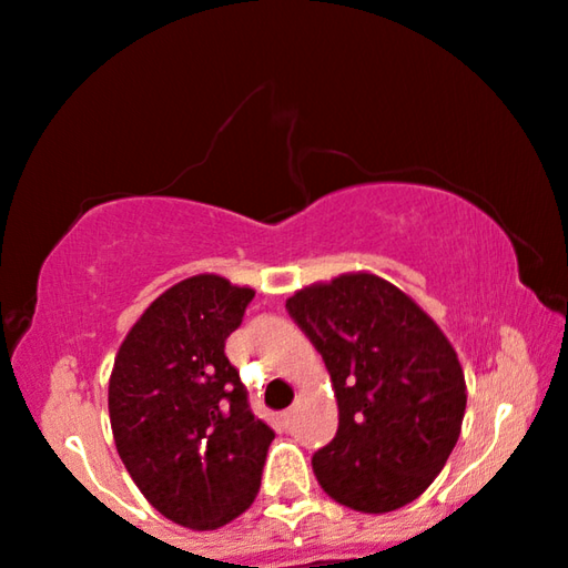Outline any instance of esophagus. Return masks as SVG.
I'll use <instances>...</instances> for the list:
<instances>
[{
	"mask_svg": "<svg viewBox=\"0 0 568 568\" xmlns=\"http://www.w3.org/2000/svg\"><path fill=\"white\" fill-rule=\"evenodd\" d=\"M282 420H284V425H286V427H290V425H292V420H294V407H290V409H286V413L282 415Z\"/></svg>",
	"mask_w": 568,
	"mask_h": 568,
	"instance_id": "1",
	"label": "esophagus"
}]
</instances>
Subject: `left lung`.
Returning <instances> with one entry per match:
<instances>
[{
    "instance_id": "8db88e82",
    "label": "left lung",
    "mask_w": 568,
    "mask_h": 568,
    "mask_svg": "<svg viewBox=\"0 0 568 568\" xmlns=\"http://www.w3.org/2000/svg\"><path fill=\"white\" fill-rule=\"evenodd\" d=\"M286 310L338 399V433L312 456L320 487L368 515L409 505L462 435L466 379L454 345L420 304L368 271L304 286Z\"/></svg>"
}]
</instances>
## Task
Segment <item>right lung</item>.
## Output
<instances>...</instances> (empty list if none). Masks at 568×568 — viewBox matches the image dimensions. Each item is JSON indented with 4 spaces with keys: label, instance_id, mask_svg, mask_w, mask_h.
Returning a JSON list of instances; mask_svg holds the SVG:
<instances>
[{
    "label": "right lung",
    "instance_id": "obj_1",
    "mask_svg": "<svg viewBox=\"0 0 568 568\" xmlns=\"http://www.w3.org/2000/svg\"><path fill=\"white\" fill-rule=\"evenodd\" d=\"M251 286L196 274L148 304L114 356L110 423L138 489L163 517L217 530L253 505L274 430L225 356Z\"/></svg>",
    "mask_w": 568,
    "mask_h": 568
}]
</instances>
